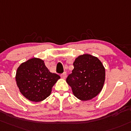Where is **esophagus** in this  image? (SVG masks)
Returning a JSON list of instances; mask_svg holds the SVG:
<instances>
[{"instance_id":"esophagus-1","label":"esophagus","mask_w":131,"mask_h":131,"mask_svg":"<svg viewBox=\"0 0 131 131\" xmlns=\"http://www.w3.org/2000/svg\"><path fill=\"white\" fill-rule=\"evenodd\" d=\"M61 77L62 78H63V79H65L66 77H67V73L64 72L63 74H61Z\"/></svg>"}]
</instances>
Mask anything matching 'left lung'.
I'll return each instance as SVG.
<instances>
[{"instance_id":"left-lung-1","label":"left lung","mask_w":131,"mask_h":131,"mask_svg":"<svg viewBox=\"0 0 131 131\" xmlns=\"http://www.w3.org/2000/svg\"><path fill=\"white\" fill-rule=\"evenodd\" d=\"M72 73L67 78L73 93L79 100H90L101 92L105 78V70L98 58L84 54L73 63Z\"/></svg>"}]
</instances>
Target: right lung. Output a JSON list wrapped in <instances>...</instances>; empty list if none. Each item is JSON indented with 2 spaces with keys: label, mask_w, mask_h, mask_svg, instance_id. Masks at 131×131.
<instances>
[{
  "label": "right lung",
  "mask_w": 131,
  "mask_h": 131,
  "mask_svg": "<svg viewBox=\"0 0 131 131\" xmlns=\"http://www.w3.org/2000/svg\"><path fill=\"white\" fill-rule=\"evenodd\" d=\"M60 77L51 73L43 60L37 58L24 62L17 68L16 80L19 91L29 100L41 102L50 95Z\"/></svg>",
  "instance_id": "1"
}]
</instances>
